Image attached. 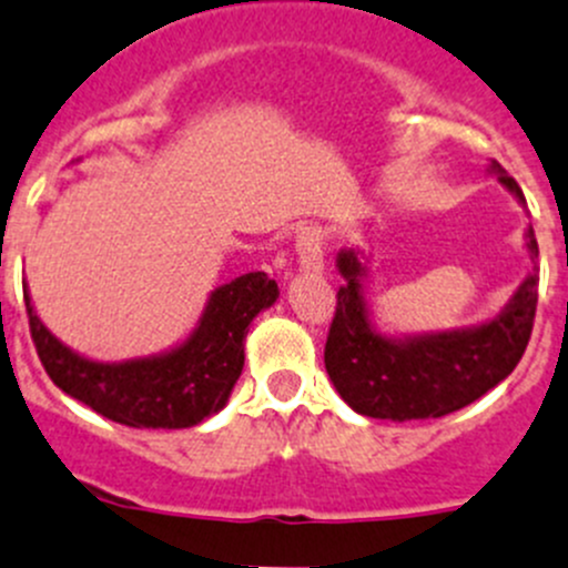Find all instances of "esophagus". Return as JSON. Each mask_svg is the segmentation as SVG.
I'll use <instances>...</instances> for the list:
<instances>
[{
  "instance_id": "34e87169",
  "label": "esophagus",
  "mask_w": 568,
  "mask_h": 568,
  "mask_svg": "<svg viewBox=\"0 0 568 568\" xmlns=\"http://www.w3.org/2000/svg\"><path fill=\"white\" fill-rule=\"evenodd\" d=\"M324 239L322 230L302 227L296 235V255H300V268L307 274H318L324 268Z\"/></svg>"
}]
</instances>
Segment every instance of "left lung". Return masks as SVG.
Returning <instances> with one entry per match:
<instances>
[{"label":"left lung","mask_w":568,"mask_h":568,"mask_svg":"<svg viewBox=\"0 0 568 568\" xmlns=\"http://www.w3.org/2000/svg\"><path fill=\"white\" fill-rule=\"evenodd\" d=\"M488 174L516 196L525 194L497 161ZM532 268L510 300L486 322L427 333H385L374 324L368 300V255L341 250L335 268L338 288L333 327L324 346V368L341 399L361 416L413 422L460 410L503 383L527 349L538 305V244L532 224L525 233Z\"/></svg>","instance_id":"8db88e82"}]
</instances>
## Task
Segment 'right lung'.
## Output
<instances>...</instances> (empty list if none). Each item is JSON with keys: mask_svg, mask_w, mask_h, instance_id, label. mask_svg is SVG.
<instances>
[{"mask_svg": "<svg viewBox=\"0 0 568 568\" xmlns=\"http://www.w3.org/2000/svg\"><path fill=\"white\" fill-rule=\"evenodd\" d=\"M277 296V283L263 272L241 274L211 291L200 322L180 344L126 361H97L65 346L41 322L30 288L24 305L38 357L63 394L126 427L183 430L227 405L244 368L252 318Z\"/></svg>", "mask_w": 568, "mask_h": 568, "instance_id": "1", "label": "right lung"}]
</instances>
